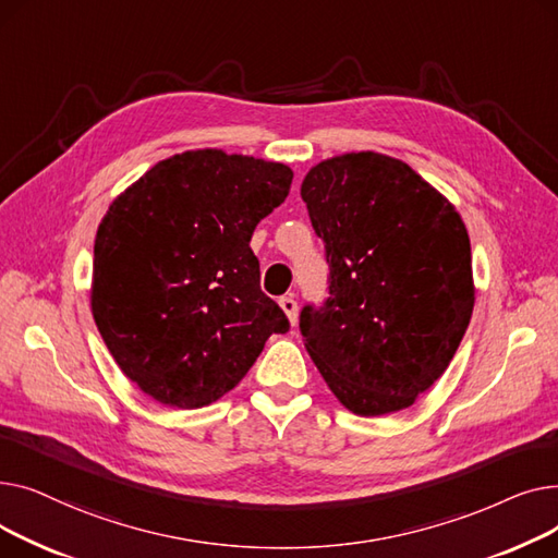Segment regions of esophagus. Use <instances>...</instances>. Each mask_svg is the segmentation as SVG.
Masks as SVG:
<instances>
[{
  "instance_id": "obj_1",
  "label": "esophagus",
  "mask_w": 558,
  "mask_h": 558,
  "mask_svg": "<svg viewBox=\"0 0 558 558\" xmlns=\"http://www.w3.org/2000/svg\"><path fill=\"white\" fill-rule=\"evenodd\" d=\"M278 303L282 307V312L287 314L289 324L296 326V320H299V303H296V299L294 296H282Z\"/></svg>"
}]
</instances>
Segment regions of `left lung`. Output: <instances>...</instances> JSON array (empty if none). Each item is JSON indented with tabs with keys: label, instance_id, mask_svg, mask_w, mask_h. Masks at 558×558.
Here are the masks:
<instances>
[{
	"label": "left lung",
	"instance_id": "8db88e82",
	"mask_svg": "<svg viewBox=\"0 0 558 558\" xmlns=\"http://www.w3.org/2000/svg\"><path fill=\"white\" fill-rule=\"evenodd\" d=\"M301 196L330 264V299L301 312L312 362L357 416L412 407L446 373L473 316L461 215L407 162L375 151L314 165Z\"/></svg>",
	"mask_w": 558,
	"mask_h": 558
}]
</instances>
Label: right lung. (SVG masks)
<instances>
[{
	"instance_id": "obj_1",
	"label": "right lung",
	"mask_w": 558,
	"mask_h": 558,
	"mask_svg": "<svg viewBox=\"0 0 558 558\" xmlns=\"http://www.w3.org/2000/svg\"><path fill=\"white\" fill-rule=\"evenodd\" d=\"M291 171L221 149L160 160L117 196L95 238L90 307L117 366L149 398L198 409L238 387L284 312L248 242Z\"/></svg>"
}]
</instances>
